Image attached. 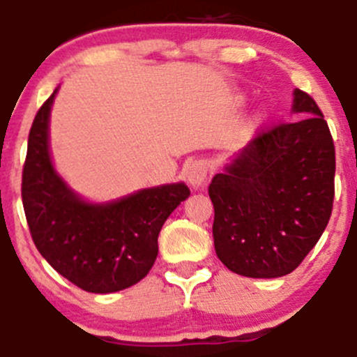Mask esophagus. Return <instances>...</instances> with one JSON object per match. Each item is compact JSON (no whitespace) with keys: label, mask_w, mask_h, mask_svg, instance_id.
Segmentation results:
<instances>
[{"label":"esophagus","mask_w":357,"mask_h":357,"mask_svg":"<svg viewBox=\"0 0 357 357\" xmlns=\"http://www.w3.org/2000/svg\"><path fill=\"white\" fill-rule=\"evenodd\" d=\"M206 175H208V165H206L205 161H195L188 173L189 184L195 189H198L199 185H203V182L206 181Z\"/></svg>","instance_id":"obj_1"}]
</instances>
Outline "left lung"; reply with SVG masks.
<instances>
[{
    "instance_id": "obj_1",
    "label": "left lung",
    "mask_w": 357,
    "mask_h": 357,
    "mask_svg": "<svg viewBox=\"0 0 357 357\" xmlns=\"http://www.w3.org/2000/svg\"><path fill=\"white\" fill-rule=\"evenodd\" d=\"M293 117L266 126L208 185L217 257L243 277L296 270L331 217L335 144L328 122L300 89Z\"/></svg>"
}]
</instances>
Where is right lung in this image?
<instances>
[{"label": "right lung", "mask_w": 357, "mask_h": 357, "mask_svg": "<svg viewBox=\"0 0 357 357\" xmlns=\"http://www.w3.org/2000/svg\"><path fill=\"white\" fill-rule=\"evenodd\" d=\"M40 107L22 168V205L29 233L50 266L87 293H115L140 282L158 257V236L191 191L169 184L108 205H89L56 175L49 154V114Z\"/></svg>", "instance_id": "right-lung-1"}]
</instances>
